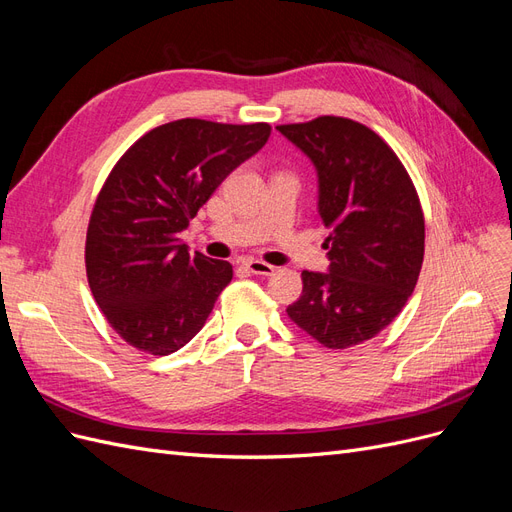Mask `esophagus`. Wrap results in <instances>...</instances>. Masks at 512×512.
Wrapping results in <instances>:
<instances>
[{"label":"esophagus","mask_w":512,"mask_h":512,"mask_svg":"<svg viewBox=\"0 0 512 512\" xmlns=\"http://www.w3.org/2000/svg\"><path fill=\"white\" fill-rule=\"evenodd\" d=\"M245 269L254 275H273L275 273V267L267 265V262H262V260H254V258L245 260Z\"/></svg>","instance_id":"obj_1"}]
</instances>
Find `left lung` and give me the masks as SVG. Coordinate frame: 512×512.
Masks as SVG:
<instances>
[{
  "label": "left lung",
  "instance_id": "obj_1",
  "mask_svg": "<svg viewBox=\"0 0 512 512\" xmlns=\"http://www.w3.org/2000/svg\"><path fill=\"white\" fill-rule=\"evenodd\" d=\"M316 168L318 213L329 228L327 273L303 271L292 322L342 350L378 335L414 292L425 220L404 164L363 123L324 115L277 126Z\"/></svg>",
  "mask_w": 512,
  "mask_h": 512
}]
</instances>
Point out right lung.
Returning a JSON list of instances; mask_svg holds the SVG:
<instances>
[{
  "label": "right lung",
  "instance_id": "1",
  "mask_svg": "<svg viewBox=\"0 0 512 512\" xmlns=\"http://www.w3.org/2000/svg\"><path fill=\"white\" fill-rule=\"evenodd\" d=\"M269 134V123L170 121L111 170L91 211L85 265L102 314L130 346L166 356L205 327L232 265L192 256L179 232Z\"/></svg>",
  "mask_w": 512,
  "mask_h": 512
}]
</instances>
